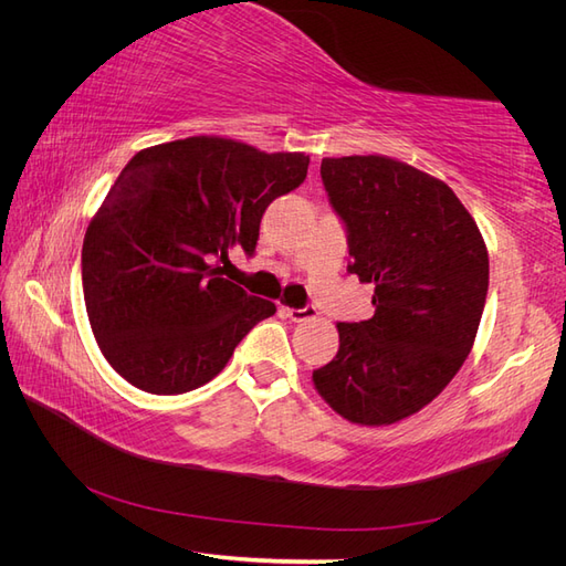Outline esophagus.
<instances>
[{
	"label": "esophagus",
	"mask_w": 566,
	"mask_h": 566,
	"mask_svg": "<svg viewBox=\"0 0 566 566\" xmlns=\"http://www.w3.org/2000/svg\"><path fill=\"white\" fill-rule=\"evenodd\" d=\"M283 314L295 321V323H302V321H310V318H316L318 312L314 310V306H302V310H293V306H283Z\"/></svg>",
	"instance_id": "esophagus-1"
}]
</instances>
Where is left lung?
Returning <instances> with one entry per match:
<instances>
[{
  "instance_id": "1",
  "label": "left lung",
  "mask_w": 566,
  "mask_h": 566,
  "mask_svg": "<svg viewBox=\"0 0 566 566\" xmlns=\"http://www.w3.org/2000/svg\"><path fill=\"white\" fill-rule=\"evenodd\" d=\"M321 179L347 227L375 314L337 323L339 349L314 387L356 424L418 413L465 364L489 290V252L451 188L387 156L323 158Z\"/></svg>"
}]
</instances>
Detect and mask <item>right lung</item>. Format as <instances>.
Instances as JSON below:
<instances>
[{
	"label": "right lung",
	"mask_w": 566,
	"mask_h": 566,
	"mask_svg": "<svg viewBox=\"0 0 566 566\" xmlns=\"http://www.w3.org/2000/svg\"><path fill=\"white\" fill-rule=\"evenodd\" d=\"M310 156L188 136L136 153L92 217L82 287L94 337L123 378L184 394L221 373L276 304L221 279L254 252L264 210L306 179Z\"/></svg>",
	"instance_id": "obj_1"
}]
</instances>
